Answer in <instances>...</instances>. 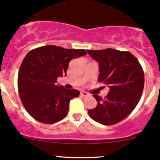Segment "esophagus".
Here are the masks:
<instances>
[{"mask_svg": "<svg viewBox=\"0 0 160 160\" xmlns=\"http://www.w3.org/2000/svg\"><path fill=\"white\" fill-rule=\"evenodd\" d=\"M89 93L86 92H84V91L80 92V96L86 97V96H89Z\"/></svg>", "mask_w": 160, "mask_h": 160, "instance_id": "obj_1", "label": "esophagus"}]
</instances>
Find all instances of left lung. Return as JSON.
I'll return each mask as SVG.
<instances>
[{"label":"left lung","instance_id":"8db88e82","mask_svg":"<svg viewBox=\"0 0 160 160\" xmlns=\"http://www.w3.org/2000/svg\"><path fill=\"white\" fill-rule=\"evenodd\" d=\"M87 52L98 62V82L110 88L104 98L93 95L98 104L89 110V117L105 126L117 123L127 117L140 101L144 85L142 67L129 52L111 48Z\"/></svg>","mask_w":160,"mask_h":160}]
</instances>
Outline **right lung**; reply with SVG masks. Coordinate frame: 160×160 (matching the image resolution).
<instances>
[{"instance_id":"add662e5","label":"right lung","mask_w":160,"mask_h":160,"mask_svg":"<svg viewBox=\"0 0 160 160\" xmlns=\"http://www.w3.org/2000/svg\"><path fill=\"white\" fill-rule=\"evenodd\" d=\"M87 54L85 49H68L55 45L31 50L24 58L18 74V89L24 107L34 119L45 124L67 116L70 100L80 92L56 84L66 75L70 61Z\"/></svg>"}]
</instances>
